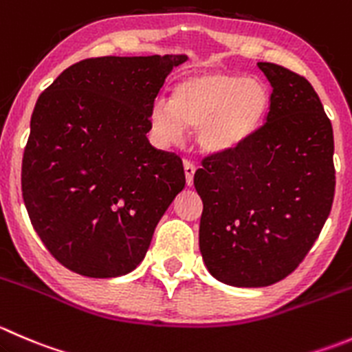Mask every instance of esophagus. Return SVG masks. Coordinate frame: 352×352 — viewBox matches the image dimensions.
I'll list each match as a JSON object with an SVG mask.
<instances>
[{
  "label": "esophagus",
  "mask_w": 352,
  "mask_h": 352,
  "mask_svg": "<svg viewBox=\"0 0 352 352\" xmlns=\"http://www.w3.org/2000/svg\"><path fill=\"white\" fill-rule=\"evenodd\" d=\"M184 173H186V182L187 186H192L194 184V173H196V166L190 162H184Z\"/></svg>",
  "instance_id": "obj_1"
}]
</instances>
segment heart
Wrapping results in <instances>:
<instances>
[{
  "label": "heart",
  "mask_w": 352,
  "mask_h": 352,
  "mask_svg": "<svg viewBox=\"0 0 352 352\" xmlns=\"http://www.w3.org/2000/svg\"><path fill=\"white\" fill-rule=\"evenodd\" d=\"M268 107L270 91L259 78L201 70L175 82L172 100H155L149 125L162 144H177L187 127L197 129L201 151L220 156L237 151L258 132Z\"/></svg>",
  "instance_id": "b5f03b06"
}]
</instances>
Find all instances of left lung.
Returning a JSON list of instances; mask_svg holds the SVG:
<instances>
[{"instance_id": "1", "label": "left lung", "mask_w": 352, "mask_h": 352, "mask_svg": "<svg viewBox=\"0 0 352 352\" xmlns=\"http://www.w3.org/2000/svg\"><path fill=\"white\" fill-rule=\"evenodd\" d=\"M258 67L272 84L267 122L194 175L201 256L234 287H267L292 274L318 239L336 190L332 124L313 85L280 65Z\"/></svg>"}]
</instances>
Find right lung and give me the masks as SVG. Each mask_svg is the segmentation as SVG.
<instances>
[{"mask_svg":"<svg viewBox=\"0 0 352 352\" xmlns=\"http://www.w3.org/2000/svg\"><path fill=\"white\" fill-rule=\"evenodd\" d=\"M187 54L103 56L61 72L37 100L22 196L47 251L84 277L131 274L186 186L182 160L149 144V108Z\"/></svg>","mask_w":352,"mask_h":352,"instance_id":"obj_1","label":"right lung"}]
</instances>
